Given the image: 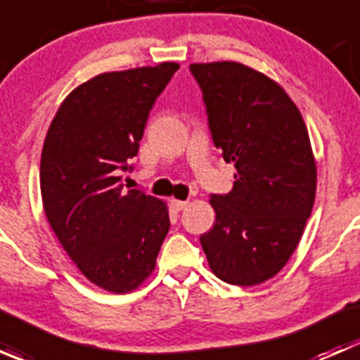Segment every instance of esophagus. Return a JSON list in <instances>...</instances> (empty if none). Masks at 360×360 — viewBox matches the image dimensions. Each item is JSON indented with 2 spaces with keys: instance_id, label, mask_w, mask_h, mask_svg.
<instances>
[{
  "instance_id": "esophagus-1",
  "label": "esophagus",
  "mask_w": 360,
  "mask_h": 360,
  "mask_svg": "<svg viewBox=\"0 0 360 360\" xmlns=\"http://www.w3.org/2000/svg\"><path fill=\"white\" fill-rule=\"evenodd\" d=\"M170 203H172L174 210H177V212L183 209H186V205H188V202H184V200H172Z\"/></svg>"
}]
</instances>
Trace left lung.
Instances as JSON below:
<instances>
[{"label": "left lung", "instance_id": "left-lung-1", "mask_svg": "<svg viewBox=\"0 0 360 360\" xmlns=\"http://www.w3.org/2000/svg\"><path fill=\"white\" fill-rule=\"evenodd\" d=\"M233 190L210 195L212 230L200 237L212 274L233 285L275 277L311 214L317 167L300 110L278 83L240 63L191 64Z\"/></svg>", "mask_w": 360, "mask_h": 360}]
</instances>
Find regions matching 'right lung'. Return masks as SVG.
<instances>
[{
	"mask_svg": "<svg viewBox=\"0 0 360 360\" xmlns=\"http://www.w3.org/2000/svg\"><path fill=\"white\" fill-rule=\"evenodd\" d=\"M176 63L103 72L76 86L46 132L39 165L45 216L92 284L123 294L155 270L170 228L167 203L123 188L155 101Z\"/></svg>",
	"mask_w": 360,
	"mask_h": 360,
	"instance_id": "1",
	"label": "right lung"
}]
</instances>
